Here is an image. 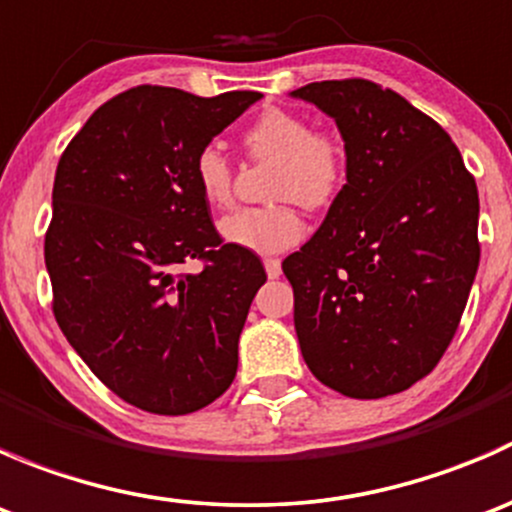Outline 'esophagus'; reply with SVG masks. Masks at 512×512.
I'll return each mask as SVG.
<instances>
[{"mask_svg": "<svg viewBox=\"0 0 512 512\" xmlns=\"http://www.w3.org/2000/svg\"><path fill=\"white\" fill-rule=\"evenodd\" d=\"M265 272H267V277H270V280H277V277L282 275L280 260H275V257H267V260H265Z\"/></svg>", "mask_w": 512, "mask_h": 512, "instance_id": "34e87169", "label": "esophagus"}]
</instances>
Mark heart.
<instances>
[{
	"label": "heart",
	"instance_id": "b5f03b06",
	"mask_svg": "<svg viewBox=\"0 0 512 512\" xmlns=\"http://www.w3.org/2000/svg\"><path fill=\"white\" fill-rule=\"evenodd\" d=\"M252 158L277 160L270 195L285 203L242 208L220 220V235L242 250L282 252L304 235V220L292 200L304 208L329 205L347 180V151L332 133L314 131L307 118L272 108L245 131ZM193 180L205 205L220 210L232 200V165L220 146L200 148L193 160Z\"/></svg>",
	"mask_w": 512,
	"mask_h": 512
}]
</instances>
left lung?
Returning a JSON list of instances; mask_svg holds the SVG:
<instances>
[{"instance_id":"left-lung-1","label":"left lung","mask_w":512,"mask_h":512,"mask_svg":"<svg viewBox=\"0 0 512 512\" xmlns=\"http://www.w3.org/2000/svg\"><path fill=\"white\" fill-rule=\"evenodd\" d=\"M334 118L347 185L285 262L309 371L352 399L414 386L456 334L478 272V188L451 136L364 79L292 91Z\"/></svg>"}]
</instances>
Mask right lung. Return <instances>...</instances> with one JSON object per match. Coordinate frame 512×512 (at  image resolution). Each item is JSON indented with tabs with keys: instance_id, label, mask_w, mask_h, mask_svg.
Wrapping results in <instances>:
<instances>
[{
	"instance_id": "obj_1",
	"label": "right lung",
	"mask_w": 512,
	"mask_h": 512,
	"mask_svg": "<svg viewBox=\"0 0 512 512\" xmlns=\"http://www.w3.org/2000/svg\"><path fill=\"white\" fill-rule=\"evenodd\" d=\"M260 98L136 86L96 108L56 168L44 240L54 317L98 379L151 414H193L235 379L267 275L250 250L223 245L193 160ZM193 259L204 270L183 273Z\"/></svg>"
}]
</instances>
